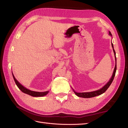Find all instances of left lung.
<instances>
[{
	"label": "left lung",
	"mask_w": 128,
	"mask_h": 128,
	"mask_svg": "<svg viewBox=\"0 0 128 128\" xmlns=\"http://www.w3.org/2000/svg\"><path fill=\"white\" fill-rule=\"evenodd\" d=\"M109 34H110V35L112 36V34L110 32H109ZM112 48H113V51H114V55H115V60H116V64H115V68H114V72H113V75H112V76L109 82H108L105 85V86H104L103 88H102L101 89H100V90H98L95 91H92V92H90L77 93V92H76L74 91V92H75V94H76V96H79V97L85 98L94 97V96H99L100 94H102L103 93L105 92L107 90L108 88L110 87V84H112V82H113V80H114V78L115 75L116 71V53H115V50L114 49L113 44V43H112Z\"/></svg>",
	"instance_id": "obj_1"
}]
</instances>
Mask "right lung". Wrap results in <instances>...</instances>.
Segmentation results:
<instances>
[{"instance_id": "obj_1", "label": "right lung", "mask_w": 128, "mask_h": 128, "mask_svg": "<svg viewBox=\"0 0 128 128\" xmlns=\"http://www.w3.org/2000/svg\"><path fill=\"white\" fill-rule=\"evenodd\" d=\"M12 75H13L14 80L15 81V83H16L17 86L18 88L20 89V90L22 92L24 93V94H29V95H30L31 96H36V97H37V96H44L47 94L48 93V91H46V92H36V91H33L29 90H28V89H27L26 88H24V86H22V85L20 83H19L16 79H15V77L14 76L13 74H12Z\"/></svg>"}]
</instances>
